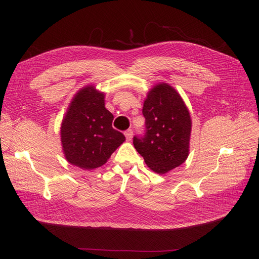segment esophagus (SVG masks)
Instances as JSON below:
<instances>
[{
    "instance_id": "obj_1",
    "label": "esophagus",
    "mask_w": 259,
    "mask_h": 259,
    "mask_svg": "<svg viewBox=\"0 0 259 259\" xmlns=\"http://www.w3.org/2000/svg\"><path fill=\"white\" fill-rule=\"evenodd\" d=\"M124 135H125V137H126V139H127V140H131V139H132V137H133V131H132V130L125 131Z\"/></svg>"
}]
</instances>
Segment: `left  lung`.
Wrapping results in <instances>:
<instances>
[{
	"mask_svg": "<svg viewBox=\"0 0 259 259\" xmlns=\"http://www.w3.org/2000/svg\"><path fill=\"white\" fill-rule=\"evenodd\" d=\"M143 114L144 136H134L133 144L148 167L165 174L182 165L189 154L191 117L175 89L160 83L148 93Z\"/></svg>",
	"mask_w": 259,
	"mask_h": 259,
	"instance_id": "1",
	"label": "left lung"
}]
</instances>
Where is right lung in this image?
<instances>
[{"mask_svg":"<svg viewBox=\"0 0 259 259\" xmlns=\"http://www.w3.org/2000/svg\"><path fill=\"white\" fill-rule=\"evenodd\" d=\"M112 113L105 107L104 93L93 85L77 92L60 128L67 161L83 169L104 165L125 140L122 133L112 127Z\"/></svg>","mask_w":259,"mask_h":259,"instance_id":"add662e5","label":"right lung"}]
</instances>
